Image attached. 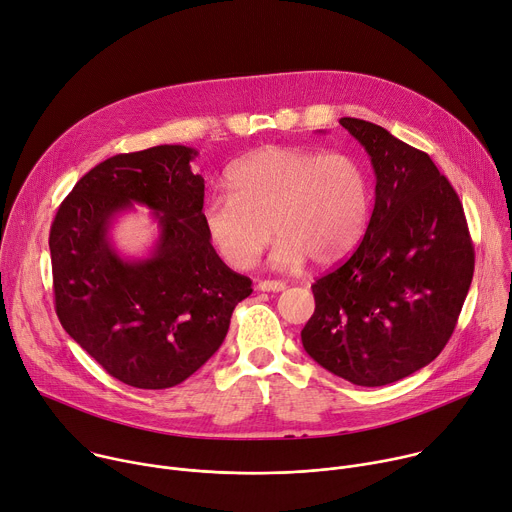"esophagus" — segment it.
<instances>
[{
	"instance_id": "34e87169",
	"label": "esophagus",
	"mask_w": 512,
	"mask_h": 512,
	"mask_svg": "<svg viewBox=\"0 0 512 512\" xmlns=\"http://www.w3.org/2000/svg\"><path fill=\"white\" fill-rule=\"evenodd\" d=\"M257 290L261 292H282L286 290V282L282 280H263L257 284Z\"/></svg>"
}]
</instances>
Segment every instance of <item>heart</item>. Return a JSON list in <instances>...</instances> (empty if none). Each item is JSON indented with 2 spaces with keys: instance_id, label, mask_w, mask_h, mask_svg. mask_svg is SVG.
<instances>
[{
  "instance_id": "1",
  "label": "heart",
  "mask_w": 512,
  "mask_h": 512,
  "mask_svg": "<svg viewBox=\"0 0 512 512\" xmlns=\"http://www.w3.org/2000/svg\"><path fill=\"white\" fill-rule=\"evenodd\" d=\"M228 192L210 194L204 226L216 253L235 269L257 263L273 235L271 265L296 269L310 257L331 265L349 255L371 216V179L347 151L269 147L226 173Z\"/></svg>"
}]
</instances>
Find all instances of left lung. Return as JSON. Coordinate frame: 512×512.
<instances>
[{"label":"left lung","mask_w":512,"mask_h":512,"mask_svg":"<svg viewBox=\"0 0 512 512\" xmlns=\"http://www.w3.org/2000/svg\"><path fill=\"white\" fill-rule=\"evenodd\" d=\"M376 173V204L355 253L312 284L306 353L355 386H386L447 345L474 277L463 206L423 151L386 128L341 118Z\"/></svg>","instance_id":"left-lung-1"}]
</instances>
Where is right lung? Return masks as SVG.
Here are the masks:
<instances>
[{"label":"right lung","mask_w":512,"mask_h":512,"mask_svg":"<svg viewBox=\"0 0 512 512\" xmlns=\"http://www.w3.org/2000/svg\"><path fill=\"white\" fill-rule=\"evenodd\" d=\"M196 149L159 145L87 171L51 226L55 308L69 337L132 388L188 380L222 345L235 306L253 288L214 251L204 226ZM132 203L154 210L160 239L149 258L113 249V218Z\"/></svg>","instance_id":"add662e5"}]
</instances>
